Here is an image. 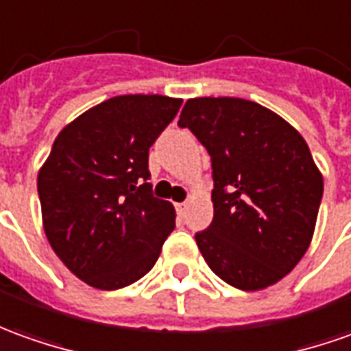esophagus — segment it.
Segmentation results:
<instances>
[{"mask_svg":"<svg viewBox=\"0 0 351 351\" xmlns=\"http://www.w3.org/2000/svg\"><path fill=\"white\" fill-rule=\"evenodd\" d=\"M185 210H187V204H185V202H176V212H178V217L185 216Z\"/></svg>","mask_w":351,"mask_h":351,"instance_id":"obj_1","label":"esophagus"}]
</instances>
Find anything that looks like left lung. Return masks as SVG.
I'll return each mask as SVG.
<instances>
[{"instance_id":"1","label":"left lung","mask_w":351,"mask_h":351,"mask_svg":"<svg viewBox=\"0 0 351 351\" xmlns=\"http://www.w3.org/2000/svg\"><path fill=\"white\" fill-rule=\"evenodd\" d=\"M212 156L214 219L197 233L210 269L241 291L279 282L308 252L323 176L296 128L237 97L189 99L180 114Z\"/></svg>"}]
</instances>
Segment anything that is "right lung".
I'll return each instance as SVG.
<instances>
[{"label":"right lung","mask_w":351,"mask_h":351,"mask_svg":"<svg viewBox=\"0 0 351 351\" xmlns=\"http://www.w3.org/2000/svg\"><path fill=\"white\" fill-rule=\"evenodd\" d=\"M183 99L118 95L57 135L38 171L51 248L78 279L116 291L151 271L176 227V210L152 197L149 149Z\"/></svg>","instance_id":"1"}]
</instances>
